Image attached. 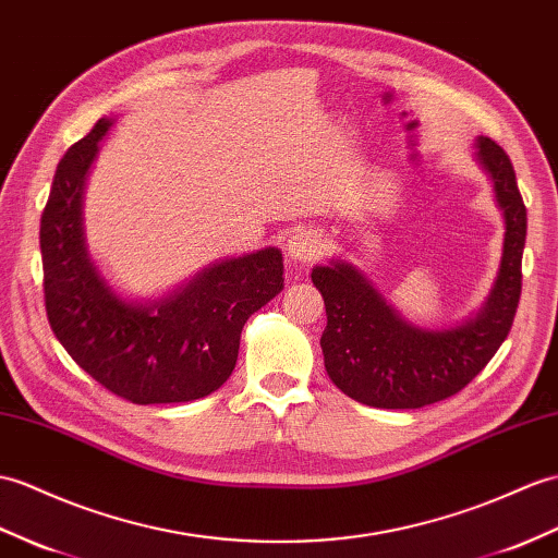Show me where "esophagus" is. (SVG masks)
Here are the masks:
<instances>
[{
    "label": "esophagus",
    "mask_w": 558,
    "mask_h": 558,
    "mask_svg": "<svg viewBox=\"0 0 558 558\" xmlns=\"http://www.w3.org/2000/svg\"><path fill=\"white\" fill-rule=\"evenodd\" d=\"M320 240L314 230H306V228H300L294 230L290 240H288V256L292 258V262L296 264H306L311 262V258H316L320 254Z\"/></svg>",
    "instance_id": "1"
}]
</instances>
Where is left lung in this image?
Segmentation results:
<instances>
[{
	"mask_svg": "<svg viewBox=\"0 0 558 558\" xmlns=\"http://www.w3.org/2000/svg\"><path fill=\"white\" fill-rule=\"evenodd\" d=\"M475 157L487 171L504 214L501 266L485 306L449 330L416 328L347 262L316 266L311 280L326 302L328 326L320 349L330 380L361 404L421 409L461 392L513 326L521 300V262L527 214L509 154L495 140L477 137Z\"/></svg>",
	"mask_w": 558,
	"mask_h": 558,
	"instance_id": "1",
	"label": "left lung"
}]
</instances>
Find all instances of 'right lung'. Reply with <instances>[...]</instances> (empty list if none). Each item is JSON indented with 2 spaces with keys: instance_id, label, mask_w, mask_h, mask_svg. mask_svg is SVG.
I'll return each mask as SVG.
<instances>
[{
  "instance_id": "right-lung-1",
  "label": "right lung",
  "mask_w": 558,
  "mask_h": 558,
  "mask_svg": "<svg viewBox=\"0 0 558 558\" xmlns=\"http://www.w3.org/2000/svg\"><path fill=\"white\" fill-rule=\"evenodd\" d=\"M111 119L63 154L40 220L49 326L85 373L133 404H178L223 385L240 332L282 290L276 247L226 258L154 302H128L99 276L83 238V187Z\"/></svg>"
}]
</instances>
